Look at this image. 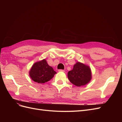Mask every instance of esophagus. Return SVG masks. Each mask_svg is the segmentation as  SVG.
<instances>
[{
    "instance_id": "obj_1",
    "label": "esophagus",
    "mask_w": 122,
    "mask_h": 122,
    "mask_svg": "<svg viewBox=\"0 0 122 122\" xmlns=\"http://www.w3.org/2000/svg\"><path fill=\"white\" fill-rule=\"evenodd\" d=\"M58 72H65V71L64 70H61V69H60V70H58Z\"/></svg>"
}]
</instances>
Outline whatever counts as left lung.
I'll return each instance as SVG.
<instances>
[{"instance_id":"obj_1","label":"left lung","mask_w":122,"mask_h":122,"mask_svg":"<svg viewBox=\"0 0 122 122\" xmlns=\"http://www.w3.org/2000/svg\"><path fill=\"white\" fill-rule=\"evenodd\" d=\"M68 78L77 86H84L92 79L91 70L88 66L78 61L74 65L71 71L68 72Z\"/></svg>"}]
</instances>
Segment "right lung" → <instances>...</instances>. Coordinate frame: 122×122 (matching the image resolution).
Listing matches in <instances>:
<instances>
[{
    "label": "right lung",
    "instance_id": "1",
    "mask_svg": "<svg viewBox=\"0 0 122 122\" xmlns=\"http://www.w3.org/2000/svg\"><path fill=\"white\" fill-rule=\"evenodd\" d=\"M56 72L49 66L45 59L36 62L29 72L32 80L38 83H44L52 79Z\"/></svg>",
    "mask_w": 122,
    "mask_h": 122
}]
</instances>
